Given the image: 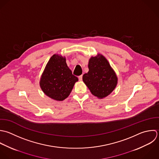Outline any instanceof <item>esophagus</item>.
<instances>
[{
	"instance_id": "esophagus-1",
	"label": "esophagus",
	"mask_w": 159,
	"mask_h": 159,
	"mask_svg": "<svg viewBox=\"0 0 159 159\" xmlns=\"http://www.w3.org/2000/svg\"><path fill=\"white\" fill-rule=\"evenodd\" d=\"M79 80L80 81L82 80V75H81L79 76Z\"/></svg>"
}]
</instances>
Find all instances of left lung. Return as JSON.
Listing matches in <instances>:
<instances>
[{"label": "left lung", "instance_id": "left-lung-1", "mask_svg": "<svg viewBox=\"0 0 159 159\" xmlns=\"http://www.w3.org/2000/svg\"><path fill=\"white\" fill-rule=\"evenodd\" d=\"M88 67L82 79L91 93L98 98L109 95L117 85L118 77L107 59L98 54L89 59Z\"/></svg>", "mask_w": 159, "mask_h": 159}]
</instances>
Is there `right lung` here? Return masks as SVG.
Segmentation results:
<instances>
[{
	"label": "right lung",
	"mask_w": 159,
	"mask_h": 159,
	"mask_svg": "<svg viewBox=\"0 0 159 159\" xmlns=\"http://www.w3.org/2000/svg\"><path fill=\"white\" fill-rule=\"evenodd\" d=\"M78 78L66 64L65 57L54 54L49 60L41 77L39 84L49 97L62 101L70 95Z\"/></svg>",
	"instance_id": "obj_1"
}]
</instances>
